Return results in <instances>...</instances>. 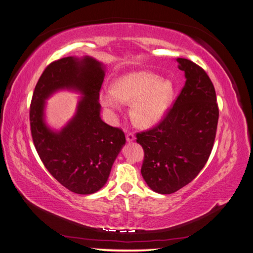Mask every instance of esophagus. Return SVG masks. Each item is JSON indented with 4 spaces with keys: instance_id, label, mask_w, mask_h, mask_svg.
I'll return each instance as SVG.
<instances>
[{
    "instance_id": "1",
    "label": "esophagus",
    "mask_w": 253,
    "mask_h": 253,
    "mask_svg": "<svg viewBox=\"0 0 253 253\" xmlns=\"http://www.w3.org/2000/svg\"><path fill=\"white\" fill-rule=\"evenodd\" d=\"M126 141H127V142H132V141L135 140V135H134L132 132L126 133Z\"/></svg>"
}]
</instances>
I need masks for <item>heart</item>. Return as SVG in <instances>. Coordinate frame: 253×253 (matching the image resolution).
<instances>
[{
	"mask_svg": "<svg viewBox=\"0 0 253 253\" xmlns=\"http://www.w3.org/2000/svg\"><path fill=\"white\" fill-rule=\"evenodd\" d=\"M174 84L151 72H133L114 82V89L101 91L100 101L111 112L121 110V103L131 104L137 125L148 127L164 118L173 102Z\"/></svg>",
	"mask_w": 253,
	"mask_h": 253,
	"instance_id": "b5f03b06",
	"label": "heart"
}]
</instances>
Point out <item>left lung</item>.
I'll use <instances>...</instances> for the list:
<instances>
[{
    "mask_svg": "<svg viewBox=\"0 0 253 253\" xmlns=\"http://www.w3.org/2000/svg\"><path fill=\"white\" fill-rule=\"evenodd\" d=\"M186 83L163 120L136 134L143 151L142 177L157 193L171 194L192 181L211 154L218 106L209 76L192 61L177 58Z\"/></svg>",
    "mask_w": 253,
    "mask_h": 253,
    "instance_id": "left-lung-1",
    "label": "left lung"
}]
</instances>
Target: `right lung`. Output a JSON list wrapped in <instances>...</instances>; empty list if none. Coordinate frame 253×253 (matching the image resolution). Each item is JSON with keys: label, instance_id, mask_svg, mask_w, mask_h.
<instances>
[{"label": "right lung", "instance_id": "1", "mask_svg": "<svg viewBox=\"0 0 253 253\" xmlns=\"http://www.w3.org/2000/svg\"><path fill=\"white\" fill-rule=\"evenodd\" d=\"M104 67L91 57H66L53 61L35 87L29 110L30 131L43 165L61 185L77 194H91L108 181L112 166L126 136L121 128L100 118L99 91ZM84 95L73 119L59 132L43 121L44 100L59 89Z\"/></svg>", "mask_w": 253, "mask_h": 253}]
</instances>
